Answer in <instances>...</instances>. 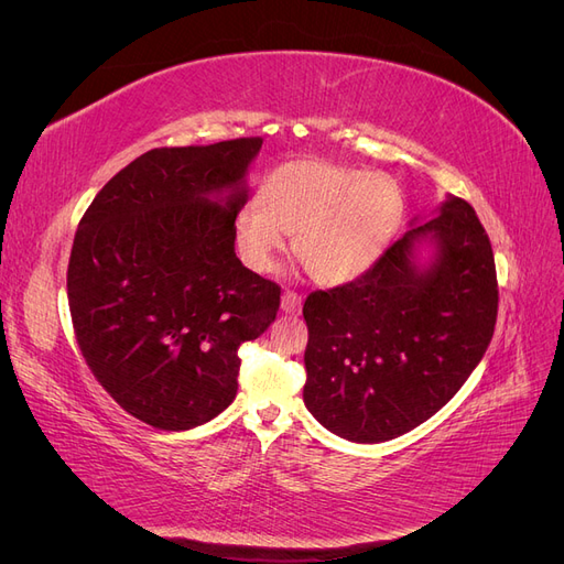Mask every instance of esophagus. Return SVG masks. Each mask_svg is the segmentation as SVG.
<instances>
[{
    "mask_svg": "<svg viewBox=\"0 0 564 564\" xmlns=\"http://www.w3.org/2000/svg\"><path fill=\"white\" fill-rule=\"evenodd\" d=\"M280 308L286 315H299L301 313V296L294 292H284L280 299Z\"/></svg>",
    "mask_w": 564,
    "mask_h": 564,
    "instance_id": "34e87169",
    "label": "esophagus"
}]
</instances>
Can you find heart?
Segmentation results:
<instances>
[{
	"label": "heart",
	"mask_w": 564,
	"mask_h": 564,
	"mask_svg": "<svg viewBox=\"0 0 564 564\" xmlns=\"http://www.w3.org/2000/svg\"><path fill=\"white\" fill-rule=\"evenodd\" d=\"M258 202L237 209V251L253 272H270L294 235L296 259L324 286L357 280L381 259L404 216L400 183L329 160H296L265 176Z\"/></svg>",
	"instance_id": "1"
}]
</instances>
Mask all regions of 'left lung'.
Listing matches in <instances>:
<instances>
[{
    "instance_id": "8db88e82",
    "label": "left lung",
    "mask_w": 564,
    "mask_h": 564,
    "mask_svg": "<svg viewBox=\"0 0 564 564\" xmlns=\"http://www.w3.org/2000/svg\"><path fill=\"white\" fill-rule=\"evenodd\" d=\"M489 237L466 199L412 220L365 275L305 299L303 402L350 442H386L440 412L497 324Z\"/></svg>"
}]
</instances>
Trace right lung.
I'll return each instance as SVG.
<instances>
[{
  "label": "right lung",
  "mask_w": 564,
  "mask_h": 564,
  "mask_svg": "<svg viewBox=\"0 0 564 564\" xmlns=\"http://www.w3.org/2000/svg\"><path fill=\"white\" fill-rule=\"evenodd\" d=\"M263 139L155 148L112 176L82 216L67 265L79 350L139 421L191 431L237 395L245 340L280 286L235 253L232 218Z\"/></svg>",
  "instance_id": "1"
}]
</instances>
